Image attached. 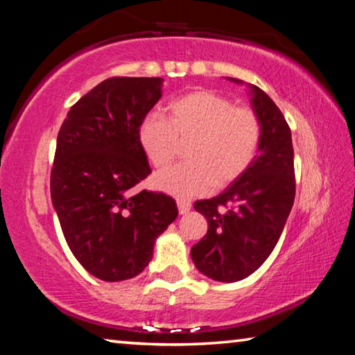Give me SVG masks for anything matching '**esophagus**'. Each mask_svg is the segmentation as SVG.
Here are the masks:
<instances>
[{
	"mask_svg": "<svg viewBox=\"0 0 355 355\" xmlns=\"http://www.w3.org/2000/svg\"><path fill=\"white\" fill-rule=\"evenodd\" d=\"M177 207H178V213L184 214L191 209V202L189 200H183V199H177Z\"/></svg>",
	"mask_w": 355,
	"mask_h": 355,
	"instance_id": "34e87169",
	"label": "esophagus"
}]
</instances>
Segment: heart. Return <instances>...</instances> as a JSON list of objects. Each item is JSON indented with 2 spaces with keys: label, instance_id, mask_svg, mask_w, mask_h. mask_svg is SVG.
Here are the masks:
<instances>
[{
  "label": "heart",
  "instance_id": "heart-1",
  "mask_svg": "<svg viewBox=\"0 0 355 355\" xmlns=\"http://www.w3.org/2000/svg\"><path fill=\"white\" fill-rule=\"evenodd\" d=\"M139 144L156 169H167L188 144V163L155 177L156 188L178 199L225 188L244 175L263 139L261 119L250 106L213 91H194L173 100L169 117L150 112L139 125Z\"/></svg>",
  "mask_w": 355,
  "mask_h": 355
}]
</instances>
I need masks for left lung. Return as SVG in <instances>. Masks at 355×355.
<instances>
[{
	"mask_svg": "<svg viewBox=\"0 0 355 355\" xmlns=\"http://www.w3.org/2000/svg\"><path fill=\"white\" fill-rule=\"evenodd\" d=\"M249 92L263 125L257 158L222 194L194 203L208 220V232L192 245V261L218 282H238L261 266L279 241L296 196L291 130L268 94L254 84Z\"/></svg>",
	"mask_w": 355,
	"mask_h": 355,
	"instance_id": "obj_1",
	"label": "left lung"
}]
</instances>
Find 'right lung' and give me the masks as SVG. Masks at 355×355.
I'll return each instance as SVG.
<instances>
[{"label":"right lung","mask_w":355,"mask_h":355,"mask_svg":"<svg viewBox=\"0 0 355 355\" xmlns=\"http://www.w3.org/2000/svg\"><path fill=\"white\" fill-rule=\"evenodd\" d=\"M163 78L114 76L70 107L58 133L50 191L65 241L97 279H133L155 239L175 220V200L137 191L152 169L139 125L161 98Z\"/></svg>","instance_id":"obj_1"}]
</instances>
